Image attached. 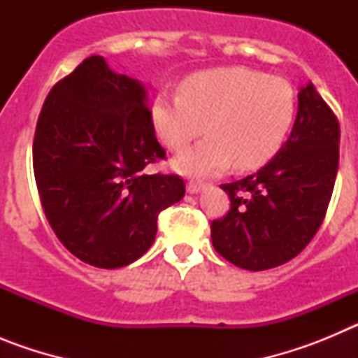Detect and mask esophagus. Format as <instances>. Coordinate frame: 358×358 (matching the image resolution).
<instances>
[{"label":"esophagus","mask_w":358,"mask_h":358,"mask_svg":"<svg viewBox=\"0 0 358 358\" xmlns=\"http://www.w3.org/2000/svg\"><path fill=\"white\" fill-rule=\"evenodd\" d=\"M202 188H204V185H202V182L189 181L188 185H186V192H188V194H199Z\"/></svg>","instance_id":"obj_1"}]
</instances>
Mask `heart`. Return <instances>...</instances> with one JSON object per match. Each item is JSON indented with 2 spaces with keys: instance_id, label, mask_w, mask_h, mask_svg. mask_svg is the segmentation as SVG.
<instances>
[{
  "instance_id": "heart-1",
  "label": "heart",
  "mask_w": 358,
  "mask_h": 358,
  "mask_svg": "<svg viewBox=\"0 0 358 358\" xmlns=\"http://www.w3.org/2000/svg\"><path fill=\"white\" fill-rule=\"evenodd\" d=\"M296 118V93L287 78L251 68H213L186 77L179 94L161 91L150 120L170 150L206 138L172 161L185 176H217L233 164L248 172L264 166L287 140Z\"/></svg>"
}]
</instances>
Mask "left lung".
Returning a JSON list of instances; mask_svg holds the SVG:
<instances>
[{
  "mask_svg": "<svg viewBox=\"0 0 358 358\" xmlns=\"http://www.w3.org/2000/svg\"><path fill=\"white\" fill-rule=\"evenodd\" d=\"M339 122L308 82L297 93L292 132L252 176L222 185L231 210L211 222L215 251L248 271L287 264L314 238L339 169Z\"/></svg>",
  "mask_w": 358,
  "mask_h": 358,
  "instance_id": "obj_1",
  "label": "left lung"
}]
</instances>
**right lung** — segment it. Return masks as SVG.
<instances>
[{
    "instance_id": "add662e5",
    "label": "right lung",
    "mask_w": 358,
    "mask_h": 358,
    "mask_svg": "<svg viewBox=\"0 0 358 358\" xmlns=\"http://www.w3.org/2000/svg\"><path fill=\"white\" fill-rule=\"evenodd\" d=\"M147 87L87 57L44 100L34 138L41 204L57 238L100 268L136 262L156 240L157 215L185 197L179 176L143 172L164 157Z\"/></svg>"
}]
</instances>
